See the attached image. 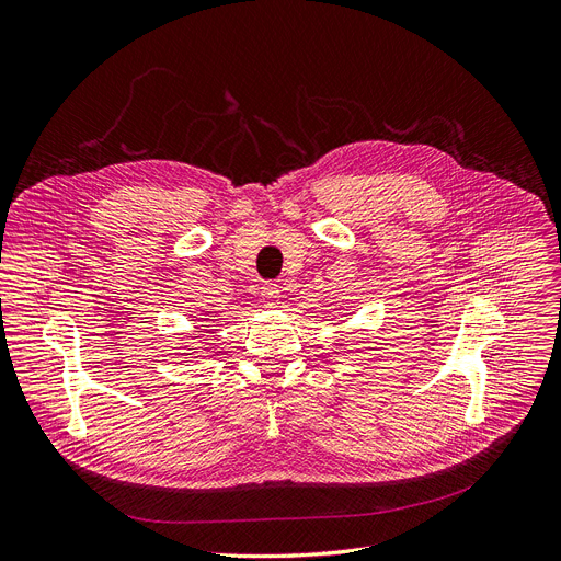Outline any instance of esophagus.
I'll list each match as a JSON object with an SVG mask.
<instances>
[{
    "instance_id": "obj_1",
    "label": "esophagus",
    "mask_w": 561,
    "mask_h": 561,
    "mask_svg": "<svg viewBox=\"0 0 561 561\" xmlns=\"http://www.w3.org/2000/svg\"><path fill=\"white\" fill-rule=\"evenodd\" d=\"M278 294H280V289H278V285L276 283H272V280H267V283H263V287H261V300L265 302V305H276L278 302Z\"/></svg>"
}]
</instances>
